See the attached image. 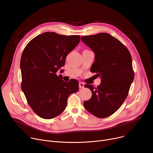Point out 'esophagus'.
<instances>
[{
  "label": "esophagus",
  "instance_id": "1",
  "mask_svg": "<svg viewBox=\"0 0 153 153\" xmlns=\"http://www.w3.org/2000/svg\"><path fill=\"white\" fill-rule=\"evenodd\" d=\"M79 87L80 88H83L84 87V84L82 83V82H79Z\"/></svg>",
  "mask_w": 153,
  "mask_h": 153
}]
</instances>
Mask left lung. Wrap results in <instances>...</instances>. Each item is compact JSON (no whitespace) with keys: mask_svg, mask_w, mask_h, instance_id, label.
Instances as JSON below:
<instances>
[{"mask_svg":"<svg viewBox=\"0 0 153 153\" xmlns=\"http://www.w3.org/2000/svg\"><path fill=\"white\" fill-rule=\"evenodd\" d=\"M81 40L95 55L90 71L101 77L97 88L85 85L91 90L92 96L84 106L94 116L107 117L123 105L134 81L131 55L123 43L108 33L82 36Z\"/></svg>","mask_w":153,"mask_h":153,"instance_id":"1","label":"left lung"}]
</instances>
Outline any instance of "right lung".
<instances>
[{"label":"right lung","mask_w":153,"mask_h":153,"mask_svg":"<svg viewBox=\"0 0 153 153\" xmlns=\"http://www.w3.org/2000/svg\"><path fill=\"white\" fill-rule=\"evenodd\" d=\"M78 35L63 36L53 32L40 34L27 44L20 61L22 89L34 113L45 119L62 114L69 95L79 90V82L65 81L56 73L80 42Z\"/></svg>","instance_id":"1"}]
</instances>
